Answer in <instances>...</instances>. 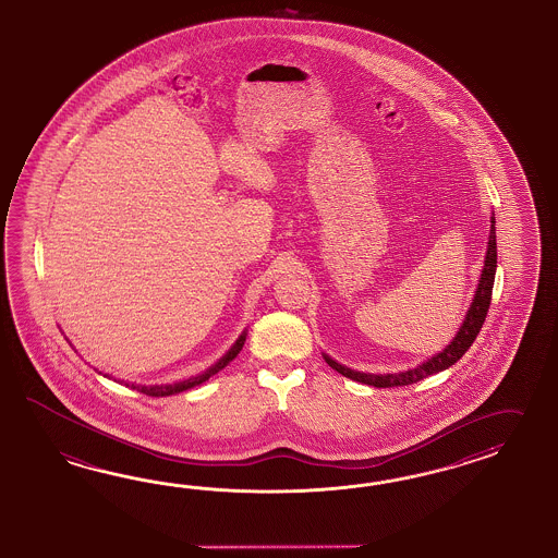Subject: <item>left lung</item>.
Wrapping results in <instances>:
<instances>
[{
  "label": "left lung",
  "instance_id": "8db88e82",
  "mask_svg": "<svg viewBox=\"0 0 558 558\" xmlns=\"http://www.w3.org/2000/svg\"><path fill=\"white\" fill-rule=\"evenodd\" d=\"M497 268V243H496V217L492 215V229H489V240H487V252H485V262H483L482 278L480 284L475 288V296L469 306L465 320L461 323L459 331L452 337L451 343L445 347L442 351H438L437 355L428 357L421 365L407 369V372H398V374H365L351 369L347 365H341L329 357L327 353H323L325 362L331 365L335 372H339L341 376L349 377L353 381H362L374 388H393V386H408V384H416L424 377L438 374L442 369H449L451 365L459 362L469 347L473 345L475 337L480 335L483 327V320L487 317V308L492 302V290H494V280H496Z\"/></svg>",
  "mask_w": 558,
  "mask_h": 558
}]
</instances>
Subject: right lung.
<instances>
[{"label": "right lung", "instance_id": "obj_1", "mask_svg": "<svg viewBox=\"0 0 558 558\" xmlns=\"http://www.w3.org/2000/svg\"><path fill=\"white\" fill-rule=\"evenodd\" d=\"M245 335L247 332H241L240 337H238V341L233 343V345L229 347V351H227L226 355L219 360V362L213 363L209 369H205L203 374H196V376L189 377V379H182V381H174V384H156V386H146V384H136V381H125V379H116L113 376H109V374H104V376L109 377V379H113V381H120L123 386H128V388H132V390H137V392L146 393V396H156V398H160V396H172V393H181L184 390H191V388H195L198 384H203V381H207L209 377L215 376L217 372H221L223 367H226L227 363L233 362L235 357H238V353L241 351V347L245 343ZM69 341V339H66ZM71 343V341H69ZM97 372V369H95ZM101 374V372H99Z\"/></svg>", "mask_w": 558, "mask_h": 558}]
</instances>
